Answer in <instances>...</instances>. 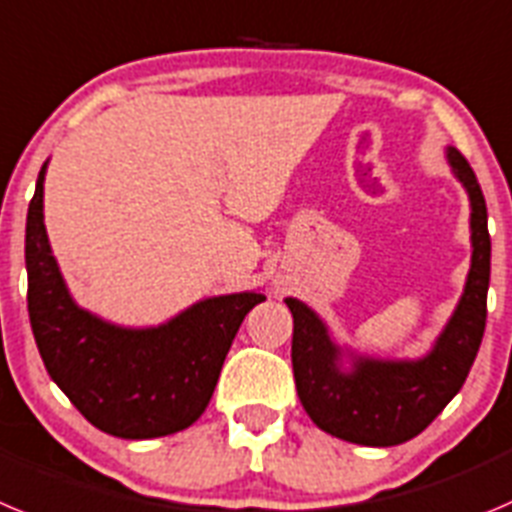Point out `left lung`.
Segmentation results:
<instances>
[{
	"label": "left lung",
	"instance_id": "8db88e82",
	"mask_svg": "<svg viewBox=\"0 0 512 512\" xmlns=\"http://www.w3.org/2000/svg\"><path fill=\"white\" fill-rule=\"evenodd\" d=\"M451 176L469 199V273L457 306L431 349L421 357H375L339 344L329 324L298 298L293 313V377L311 421L359 446H398L418 436L462 390L480 352L490 288L487 206L474 170L457 147L446 145Z\"/></svg>",
	"mask_w": 512,
	"mask_h": 512
}]
</instances>
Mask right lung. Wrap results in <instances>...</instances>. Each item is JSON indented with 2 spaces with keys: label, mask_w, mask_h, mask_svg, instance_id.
<instances>
[{
  "label": "right lung",
  "mask_w": 512,
  "mask_h": 512,
  "mask_svg": "<svg viewBox=\"0 0 512 512\" xmlns=\"http://www.w3.org/2000/svg\"><path fill=\"white\" fill-rule=\"evenodd\" d=\"M40 168L27 209V311L53 382L81 416L119 439H158L201 418L260 290L209 296L158 326H122L78 306L45 232Z\"/></svg>",
  "instance_id": "right-lung-1"
}]
</instances>
